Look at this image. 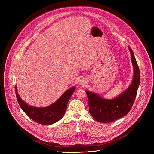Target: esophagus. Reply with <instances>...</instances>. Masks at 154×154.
Segmentation results:
<instances>
[{
	"mask_svg": "<svg viewBox=\"0 0 154 154\" xmlns=\"http://www.w3.org/2000/svg\"><path fill=\"white\" fill-rule=\"evenodd\" d=\"M86 80L85 79H83V78H82L79 81V85L83 86H84L86 84Z\"/></svg>",
	"mask_w": 154,
	"mask_h": 154,
	"instance_id": "obj_1",
	"label": "esophagus"
}]
</instances>
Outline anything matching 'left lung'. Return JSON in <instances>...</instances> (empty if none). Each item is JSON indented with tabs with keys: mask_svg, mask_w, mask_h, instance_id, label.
I'll use <instances>...</instances> for the list:
<instances>
[{
	"mask_svg": "<svg viewBox=\"0 0 154 154\" xmlns=\"http://www.w3.org/2000/svg\"><path fill=\"white\" fill-rule=\"evenodd\" d=\"M134 78L131 84L121 94L113 99H105L98 94L85 90L91 116L98 122L108 123L125 116L134 103L140 83V72L134 52L130 47Z\"/></svg>",
	"mask_w": 154,
	"mask_h": 154,
	"instance_id": "obj_1",
	"label": "left lung"
}]
</instances>
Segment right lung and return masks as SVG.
Returning <instances> with one entry per match:
<instances>
[{
    "mask_svg": "<svg viewBox=\"0 0 154 154\" xmlns=\"http://www.w3.org/2000/svg\"><path fill=\"white\" fill-rule=\"evenodd\" d=\"M75 86L70 88L52 105L46 107H36L26 103L20 97L16 86V98L19 106L24 112L33 121L42 125H51L60 120L64 115L68 103L75 90Z\"/></svg>",
    "mask_w": 154,
    "mask_h": 154,
    "instance_id": "1",
    "label": "right lung"
}]
</instances>
